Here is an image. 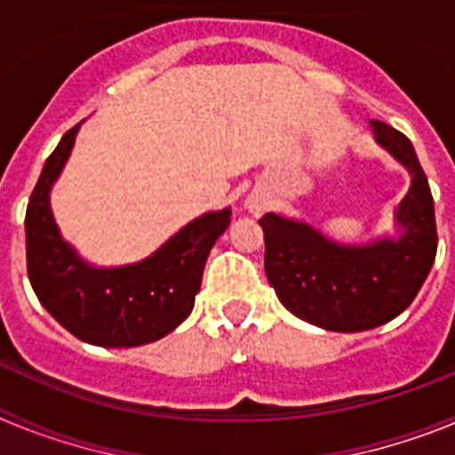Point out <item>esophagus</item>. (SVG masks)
Here are the masks:
<instances>
[{
    "mask_svg": "<svg viewBox=\"0 0 455 455\" xmlns=\"http://www.w3.org/2000/svg\"><path fill=\"white\" fill-rule=\"evenodd\" d=\"M246 209L251 214H259V212L267 209V198H264L262 193H251L246 198Z\"/></svg>",
    "mask_w": 455,
    "mask_h": 455,
    "instance_id": "34e87169",
    "label": "esophagus"
}]
</instances>
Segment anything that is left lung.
Here are the masks:
<instances>
[{
  "mask_svg": "<svg viewBox=\"0 0 455 455\" xmlns=\"http://www.w3.org/2000/svg\"><path fill=\"white\" fill-rule=\"evenodd\" d=\"M373 140L410 175L394 212V232L367 243H339L315 225L267 214L264 268L284 307L332 332H363L399 316L431 273L437 252L435 207L417 152L399 130L371 120Z\"/></svg>",
  "mask_w": 455,
  "mask_h": 455,
  "instance_id": "1",
  "label": "left lung"
}]
</instances>
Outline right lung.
<instances>
[{
  "label": "right lung",
  "instance_id": "1",
  "mask_svg": "<svg viewBox=\"0 0 455 455\" xmlns=\"http://www.w3.org/2000/svg\"><path fill=\"white\" fill-rule=\"evenodd\" d=\"M82 123L47 156L29 198L27 268L40 305L77 339L104 348L143 347L172 332L191 315L204 262L230 225V207L188 220L139 262L95 267L63 239L50 193L61 178Z\"/></svg>",
  "mask_w": 455,
  "mask_h": 455
}]
</instances>
